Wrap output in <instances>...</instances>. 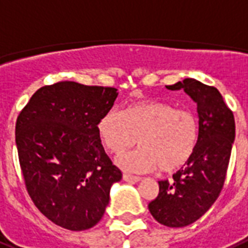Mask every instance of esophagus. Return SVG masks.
<instances>
[{"mask_svg": "<svg viewBox=\"0 0 248 248\" xmlns=\"http://www.w3.org/2000/svg\"><path fill=\"white\" fill-rule=\"evenodd\" d=\"M123 180L125 182H138L141 181V177L140 176H133V174L124 173L123 174Z\"/></svg>", "mask_w": 248, "mask_h": 248, "instance_id": "34e87169", "label": "esophagus"}]
</instances>
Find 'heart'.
<instances>
[{
	"instance_id": "1",
	"label": "heart",
	"mask_w": 248,
	"mask_h": 248,
	"mask_svg": "<svg viewBox=\"0 0 248 248\" xmlns=\"http://www.w3.org/2000/svg\"><path fill=\"white\" fill-rule=\"evenodd\" d=\"M98 137L107 150L123 154L133 146L141 149L116 159L126 170L163 172L180 170L194 155L201 124L195 112L159 99H142L124 107L122 114L107 111L97 124Z\"/></svg>"
}]
</instances>
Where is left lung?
I'll list each match as a JSON object with an SVG mask.
<instances>
[{
    "label": "left lung",
    "mask_w": 248,
    "mask_h": 248,
    "mask_svg": "<svg viewBox=\"0 0 248 248\" xmlns=\"http://www.w3.org/2000/svg\"><path fill=\"white\" fill-rule=\"evenodd\" d=\"M170 90L182 89L197 103L199 142L185 167L168 181H159V194L149 203L153 217L162 225L182 228L202 217L221 193L235 137L233 112L216 88L185 78Z\"/></svg>",
    "instance_id": "left-lung-1"
}]
</instances>
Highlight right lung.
Instances as JSON below:
<instances>
[{
	"label": "right lung",
	"instance_id": "1",
	"mask_svg": "<svg viewBox=\"0 0 248 248\" xmlns=\"http://www.w3.org/2000/svg\"><path fill=\"white\" fill-rule=\"evenodd\" d=\"M118 89L61 81L42 86L16 119L15 142L24 184L42 215L64 229L93 228L122 180L98 137L99 119Z\"/></svg>",
	"mask_w": 248,
	"mask_h": 248
}]
</instances>
